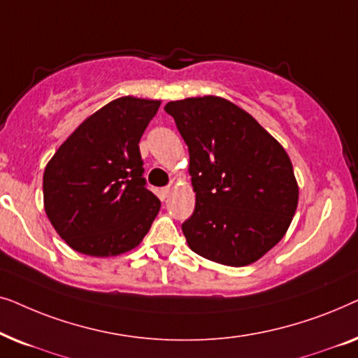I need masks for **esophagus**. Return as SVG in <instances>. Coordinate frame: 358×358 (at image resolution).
I'll return each mask as SVG.
<instances>
[{
    "label": "esophagus",
    "mask_w": 358,
    "mask_h": 358,
    "mask_svg": "<svg viewBox=\"0 0 358 358\" xmlns=\"http://www.w3.org/2000/svg\"><path fill=\"white\" fill-rule=\"evenodd\" d=\"M169 192H171V187H169V185H168V187H163V189H161V195H163V199L168 197Z\"/></svg>",
    "instance_id": "obj_1"
}]
</instances>
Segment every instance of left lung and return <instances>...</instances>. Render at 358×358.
Returning <instances> with one entry per match:
<instances>
[{"instance_id":"obj_1","label":"left lung","mask_w":358,"mask_h":358,"mask_svg":"<svg viewBox=\"0 0 358 358\" xmlns=\"http://www.w3.org/2000/svg\"><path fill=\"white\" fill-rule=\"evenodd\" d=\"M189 146L195 210L182 223L189 248L223 266L256 262L290 227L298 184L283 146L246 110L223 97L171 101Z\"/></svg>"}]
</instances>
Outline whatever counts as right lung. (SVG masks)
<instances>
[{
	"mask_svg": "<svg viewBox=\"0 0 358 358\" xmlns=\"http://www.w3.org/2000/svg\"><path fill=\"white\" fill-rule=\"evenodd\" d=\"M159 101L119 97L83 122L48 161L43 205L68 246L94 257L138 246L161 202L146 189L140 138Z\"/></svg>",
	"mask_w": 358,
	"mask_h": 358,
	"instance_id": "add662e5",
	"label": "right lung"
}]
</instances>
